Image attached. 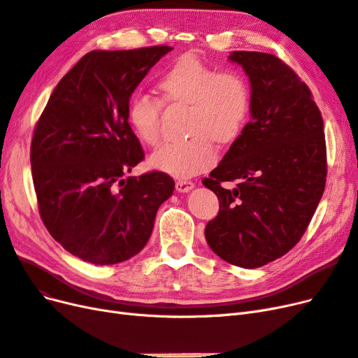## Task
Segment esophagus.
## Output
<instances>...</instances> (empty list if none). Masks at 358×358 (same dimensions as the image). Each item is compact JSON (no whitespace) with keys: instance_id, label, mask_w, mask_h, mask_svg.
Listing matches in <instances>:
<instances>
[{"instance_id":"34e87169","label":"esophagus","mask_w":358,"mask_h":358,"mask_svg":"<svg viewBox=\"0 0 358 358\" xmlns=\"http://www.w3.org/2000/svg\"><path fill=\"white\" fill-rule=\"evenodd\" d=\"M194 187V184L192 182V181H177L176 182V189H177V192H180V193H187V192H190L192 189Z\"/></svg>"}]
</instances>
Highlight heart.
Returning <instances> with one entry per match:
<instances>
[{"mask_svg":"<svg viewBox=\"0 0 358 358\" xmlns=\"http://www.w3.org/2000/svg\"><path fill=\"white\" fill-rule=\"evenodd\" d=\"M165 102L189 106L190 140L169 143L150 156L148 165L176 178H192L217 160L213 140L227 144L244 129L250 111V87L236 71H220L193 55L181 56L159 80ZM162 102L136 94L128 103V120L136 138L147 145L160 140Z\"/></svg>","mask_w":358,"mask_h":358,"instance_id":"obj_1","label":"heart"}]
</instances>
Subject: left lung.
I'll use <instances>...</instances> for the list:
<instances>
[{"label": "left lung", "mask_w": 358, "mask_h": 358, "mask_svg": "<svg viewBox=\"0 0 358 358\" xmlns=\"http://www.w3.org/2000/svg\"><path fill=\"white\" fill-rule=\"evenodd\" d=\"M250 80V116L222 162L203 178L220 210L205 227L215 255L255 269L290 251L324 192V124L308 86L278 57L236 50ZM238 180L232 189L221 182Z\"/></svg>", "instance_id": "8db88e82"}]
</instances>
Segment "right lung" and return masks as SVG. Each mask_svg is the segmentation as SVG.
Wrapping results in <instances>:
<instances>
[{"mask_svg":"<svg viewBox=\"0 0 358 358\" xmlns=\"http://www.w3.org/2000/svg\"><path fill=\"white\" fill-rule=\"evenodd\" d=\"M169 45L94 50L49 98L31 143L32 180L49 234L73 256L114 264L140 252L174 193L164 172L126 177L144 159L128 103Z\"/></svg>","mask_w":358,"mask_h":358,"instance_id":"obj_1","label":"right lung"}]
</instances>
